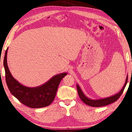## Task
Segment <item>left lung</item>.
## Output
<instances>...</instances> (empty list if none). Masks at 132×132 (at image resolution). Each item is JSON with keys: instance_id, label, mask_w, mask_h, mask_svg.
<instances>
[{"instance_id": "obj_1", "label": "left lung", "mask_w": 132, "mask_h": 132, "mask_svg": "<svg viewBox=\"0 0 132 132\" xmlns=\"http://www.w3.org/2000/svg\"><path fill=\"white\" fill-rule=\"evenodd\" d=\"M127 81H128V75H127L125 82V84L122 88L118 93H117L110 97H106V98L98 99V100H92L87 97L84 94V93H83L81 88L78 84L77 85V87L79 96L80 97V99L83 102H84L86 104L90 106L101 107V106H105V105L110 104H111L118 100V98L120 97V96L122 94L123 90L127 85Z\"/></svg>"}]
</instances>
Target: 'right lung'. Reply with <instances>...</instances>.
Masks as SVG:
<instances>
[{"label":"right lung","mask_w":132,"mask_h":132,"mask_svg":"<svg viewBox=\"0 0 132 132\" xmlns=\"http://www.w3.org/2000/svg\"><path fill=\"white\" fill-rule=\"evenodd\" d=\"M8 48L6 50L4 66L7 85L11 93L23 104L31 108H40L49 105L53 101L61 80L67 73L57 74L45 84L36 87H27L12 75L7 62Z\"/></svg>","instance_id":"obj_1"}]
</instances>
